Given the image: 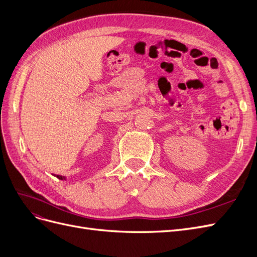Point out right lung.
Wrapping results in <instances>:
<instances>
[{
    "label": "right lung",
    "instance_id": "add662e5",
    "mask_svg": "<svg viewBox=\"0 0 257 257\" xmlns=\"http://www.w3.org/2000/svg\"><path fill=\"white\" fill-rule=\"evenodd\" d=\"M58 179H60V180H66V178L65 177H63V176H60V175H57L56 176Z\"/></svg>",
    "mask_w": 257,
    "mask_h": 257
}]
</instances>
